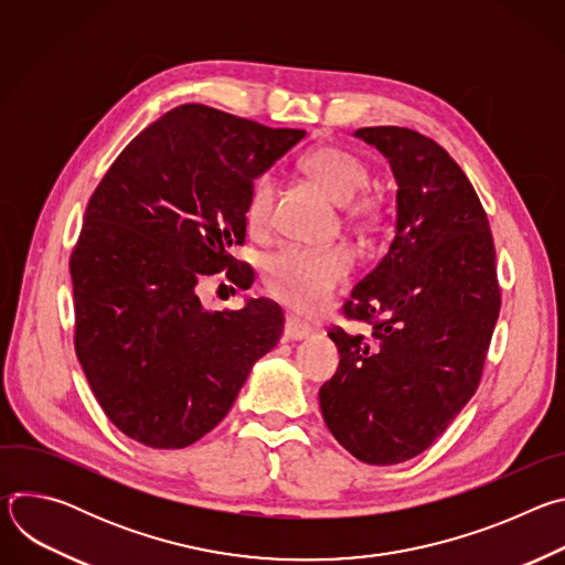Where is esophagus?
<instances>
[{"mask_svg": "<svg viewBox=\"0 0 565 565\" xmlns=\"http://www.w3.org/2000/svg\"><path fill=\"white\" fill-rule=\"evenodd\" d=\"M312 329L306 324V321H301L299 317L295 315H286V324H284V340H290V342H297V340H306L310 338Z\"/></svg>", "mask_w": 565, "mask_h": 565, "instance_id": "esophagus-1", "label": "esophagus"}]
</instances>
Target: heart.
<instances>
[{"mask_svg": "<svg viewBox=\"0 0 565 565\" xmlns=\"http://www.w3.org/2000/svg\"><path fill=\"white\" fill-rule=\"evenodd\" d=\"M303 172L338 203H349L355 216H373L377 201L366 190L371 181L369 168L353 153L338 147H317L301 158ZM275 183L268 174L259 177L246 201V225L250 232H264L270 223ZM351 273V257L342 248L312 250L286 246L264 264V281L268 292L297 312H317L324 308Z\"/></svg>", "mask_w": 565, "mask_h": 565, "instance_id": "b5f03b06", "label": "heart"}]
</instances>
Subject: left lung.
<instances>
[{
    "instance_id": "left-lung-1",
    "label": "left lung",
    "mask_w": 565,
    "mask_h": 565,
    "mask_svg": "<svg viewBox=\"0 0 565 565\" xmlns=\"http://www.w3.org/2000/svg\"><path fill=\"white\" fill-rule=\"evenodd\" d=\"M397 183L395 236L353 288L340 351L319 407L335 440L369 465L405 462L451 425L476 393L501 310L490 221L456 160L407 127H364Z\"/></svg>"
}]
</instances>
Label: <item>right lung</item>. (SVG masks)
Here are the masks:
<instances>
[{
    "mask_svg": "<svg viewBox=\"0 0 565 565\" xmlns=\"http://www.w3.org/2000/svg\"><path fill=\"white\" fill-rule=\"evenodd\" d=\"M306 136L205 105H181L114 160L71 253L75 353L107 418L131 440L183 449L230 412L255 362L281 338L270 299L205 310L203 275L250 268L246 241L257 177Z\"/></svg>",
    "mask_w": 565,
    "mask_h": 565,
    "instance_id": "obj_1",
    "label": "right lung"
}]
</instances>
